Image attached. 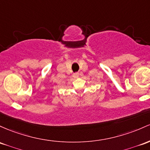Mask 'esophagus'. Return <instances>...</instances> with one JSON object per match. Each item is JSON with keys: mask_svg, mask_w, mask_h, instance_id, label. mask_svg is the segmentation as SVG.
Wrapping results in <instances>:
<instances>
[{"mask_svg": "<svg viewBox=\"0 0 150 150\" xmlns=\"http://www.w3.org/2000/svg\"><path fill=\"white\" fill-rule=\"evenodd\" d=\"M79 75H80V74H79V72H75V73L73 74V78H78Z\"/></svg>", "mask_w": 150, "mask_h": 150, "instance_id": "obj_1", "label": "esophagus"}]
</instances>
